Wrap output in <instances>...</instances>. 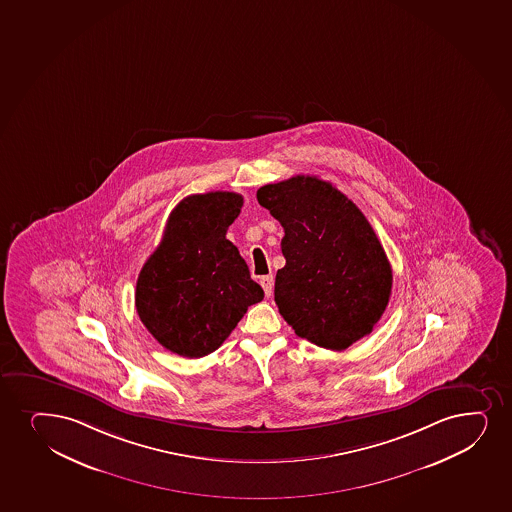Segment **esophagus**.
I'll return each mask as SVG.
<instances>
[{
	"label": "esophagus",
	"instance_id": "obj_1",
	"mask_svg": "<svg viewBox=\"0 0 512 512\" xmlns=\"http://www.w3.org/2000/svg\"><path fill=\"white\" fill-rule=\"evenodd\" d=\"M260 284H262V288H264L265 296L269 298V296L272 295V289H274V277L264 276L260 279Z\"/></svg>",
	"mask_w": 512,
	"mask_h": 512
}]
</instances>
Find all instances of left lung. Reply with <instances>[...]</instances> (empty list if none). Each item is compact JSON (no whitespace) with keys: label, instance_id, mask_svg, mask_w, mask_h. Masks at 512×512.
<instances>
[{"label":"left lung","instance_id":"1","mask_svg":"<svg viewBox=\"0 0 512 512\" xmlns=\"http://www.w3.org/2000/svg\"><path fill=\"white\" fill-rule=\"evenodd\" d=\"M257 200L284 228L274 300L296 336L343 351L370 334L389 303L392 269L363 212L315 176L265 185Z\"/></svg>","mask_w":512,"mask_h":512}]
</instances>
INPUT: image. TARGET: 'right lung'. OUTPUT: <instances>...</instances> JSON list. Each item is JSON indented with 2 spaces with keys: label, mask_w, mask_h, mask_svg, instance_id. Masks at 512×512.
Returning <instances> with one entry per match:
<instances>
[{
  "label": "right lung",
  "mask_w": 512,
  "mask_h": 512,
  "mask_svg": "<svg viewBox=\"0 0 512 512\" xmlns=\"http://www.w3.org/2000/svg\"><path fill=\"white\" fill-rule=\"evenodd\" d=\"M241 205L243 197L233 192L181 200L140 271L137 313L147 331L176 355L202 358L216 351L248 307L264 300L247 262L226 240Z\"/></svg>",
  "instance_id": "right-lung-1"
}]
</instances>
